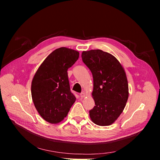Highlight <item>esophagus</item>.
<instances>
[{"instance_id": "esophagus-1", "label": "esophagus", "mask_w": 160, "mask_h": 160, "mask_svg": "<svg viewBox=\"0 0 160 160\" xmlns=\"http://www.w3.org/2000/svg\"><path fill=\"white\" fill-rule=\"evenodd\" d=\"M80 97H81V98H85V93H84V92H81V93H80Z\"/></svg>"}]
</instances>
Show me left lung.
<instances>
[{"mask_svg":"<svg viewBox=\"0 0 160 160\" xmlns=\"http://www.w3.org/2000/svg\"><path fill=\"white\" fill-rule=\"evenodd\" d=\"M83 62L93 78L94 108L89 116L94 123L112 124L123 112L129 96L126 74L116 58L100 49L83 51Z\"/></svg>","mask_w":160,"mask_h":160,"instance_id":"1","label":"left lung"}]
</instances>
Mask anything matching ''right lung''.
<instances>
[{
	"label": "right lung",
	"mask_w": 160,
	"mask_h": 160,
	"mask_svg": "<svg viewBox=\"0 0 160 160\" xmlns=\"http://www.w3.org/2000/svg\"><path fill=\"white\" fill-rule=\"evenodd\" d=\"M79 52L61 47L52 51L38 67L31 84L32 101L38 113L51 123L61 122L76 100L70 89L67 70Z\"/></svg>",
	"instance_id": "add662e5"
}]
</instances>
